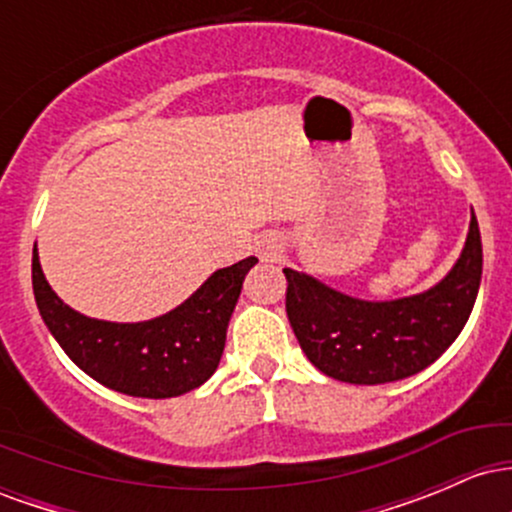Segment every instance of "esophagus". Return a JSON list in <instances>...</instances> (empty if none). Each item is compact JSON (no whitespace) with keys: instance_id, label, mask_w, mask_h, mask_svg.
Listing matches in <instances>:
<instances>
[{"instance_id":"esophagus-1","label":"esophagus","mask_w":512,"mask_h":512,"mask_svg":"<svg viewBox=\"0 0 512 512\" xmlns=\"http://www.w3.org/2000/svg\"><path fill=\"white\" fill-rule=\"evenodd\" d=\"M255 252L262 262H274L279 260L284 248H281V240L276 233H262V236H257L255 240Z\"/></svg>"}]
</instances>
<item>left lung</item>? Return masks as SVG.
<instances>
[{
    "mask_svg": "<svg viewBox=\"0 0 512 512\" xmlns=\"http://www.w3.org/2000/svg\"><path fill=\"white\" fill-rule=\"evenodd\" d=\"M481 236L472 211L460 260L436 286L397 301H361L315 276L284 269L286 315L317 370L351 385H383L431 366L467 325L481 284Z\"/></svg>",
    "mask_w": 512,
    "mask_h": 512,
    "instance_id": "obj_1",
    "label": "left lung"
}]
</instances>
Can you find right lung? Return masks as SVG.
Returning <instances> with one entry per match:
<instances>
[{
  "mask_svg": "<svg viewBox=\"0 0 512 512\" xmlns=\"http://www.w3.org/2000/svg\"><path fill=\"white\" fill-rule=\"evenodd\" d=\"M255 264L248 257L219 269L154 320L105 322L76 313L50 289L33 248V293L52 337L86 375L122 395L166 399L204 385L219 368L228 320Z\"/></svg>",
  "mask_w": 512,
  "mask_h": 512,
  "instance_id": "right-lung-1",
  "label": "right lung"
}]
</instances>
